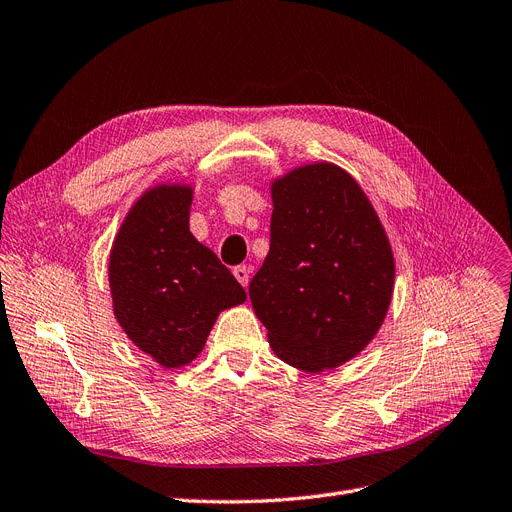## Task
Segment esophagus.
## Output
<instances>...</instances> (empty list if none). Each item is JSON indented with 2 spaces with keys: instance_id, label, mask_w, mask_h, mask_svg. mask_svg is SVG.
I'll return each instance as SVG.
<instances>
[{
  "instance_id": "esophagus-1",
  "label": "esophagus",
  "mask_w": 512,
  "mask_h": 512,
  "mask_svg": "<svg viewBox=\"0 0 512 512\" xmlns=\"http://www.w3.org/2000/svg\"><path fill=\"white\" fill-rule=\"evenodd\" d=\"M235 279L243 285V288H248V281H250V267H245V264H239V267L233 269Z\"/></svg>"
}]
</instances>
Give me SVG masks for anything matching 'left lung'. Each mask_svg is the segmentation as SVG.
I'll list each match as a JSON object with an SVG mask.
<instances>
[{
    "instance_id": "8db88e82",
    "label": "left lung",
    "mask_w": 512,
    "mask_h": 512,
    "mask_svg": "<svg viewBox=\"0 0 512 512\" xmlns=\"http://www.w3.org/2000/svg\"><path fill=\"white\" fill-rule=\"evenodd\" d=\"M271 248L250 283L256 317L277 357L332 370L359 355L386 317L395 258L357 180L311 163L271 185Z\"/></svg>"
}]
</instances>
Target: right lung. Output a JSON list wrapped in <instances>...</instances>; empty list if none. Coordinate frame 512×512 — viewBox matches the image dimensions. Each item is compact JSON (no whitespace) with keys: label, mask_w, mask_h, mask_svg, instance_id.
I'll list each match as a JSON object with an SVG mask.
<instances>
[{"label":"right lung","mask_w":512,"mask_h":512,"mask_svg":"<svg viewBox=\"0 0 512 512\" xmlns=\"http://www.w3.org/2000/svg\"><path fill=\"white\" fill-rule=\"evenodd\" d=\"M193 189L159 185L142 195L113 241V311L128 338L163 367L191 363L220 311L245 290L189 231Z\"/></svg>","instance_id":"obj_1"}]
</instances>
